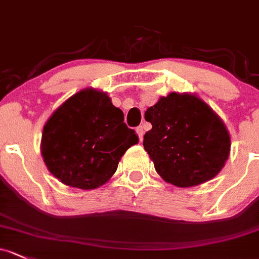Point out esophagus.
<instances>
[{
    "instance_id": "34e87169",
    "label": "esophagus",
    "mask_w": 259,
    "mask_h": 259,
    "mask_svg": "<svg viewBox=\"0 0 259 259\" xmlns=\"http://www.w3.org/2000/svg\"><path fill=\"white\" fill-rule=\"evenodd\" d=\"M137 133H138V135H139V139H140V141H143L144 133H145V127H144L143 125H140V126L137 127Z\"/></svg>"
}]
</instances>
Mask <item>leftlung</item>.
I'll return each instance as SVG.
<instances>
[{"label":"left lung","mask_w":259,"mask_h":259,"mask_svg":"<svg viewBox=\"0 0 259 259\" xmlns=\"http://www.w3.org/2000/svg\"><path fill=\"white\" fill-rule=\"evenodd\" d=\"M152 127L144 149L168 184L191 187L213 179L225 166L231 138L220 116L192 94L170 93L145 111Z\"/></svg>","instance_id":"1"}]
</instances>
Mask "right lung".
Returning a JSON list of instances; mask_svg holds the SVG:
<instances>
[{"instance_id": "1", "label": "right lung", "mask_w": 259, "mask_h": 259, "mask_svg": "<svg viewBox=\"0 0 259 259\" xmlns=\"http://www.w3.org/2000/svg\"><path fill=\"white\" fill-rule=\"evenodd\" d=\"M139 138L107 93L83 89L67 99L43 127L40 152L54 178L70 187L102 186Z\"/></svg>"}]
</instances>
